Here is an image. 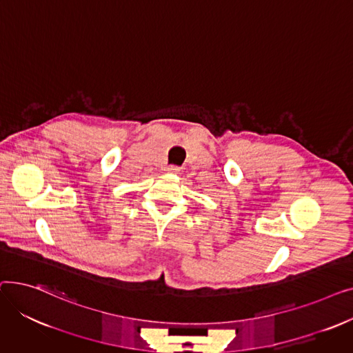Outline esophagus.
Wrapping results in <instances>:
<instances>
[{
    "instance_id": "1",
    "label": "esophagus",
    "mask_w": 353,
    "mask_h": 353,
    "mask_svg": "<svg viewBox=\"0 0 353 353\" xmlns=\"http://www.w3.org/2000/svg\"><path fill=\"white\" fill-rule=\"evenodd\" d=\"M167 173H177L180 169H179V167L177 165H167L165 167V169H164Z\"/></svg>"
}]
</instances>
